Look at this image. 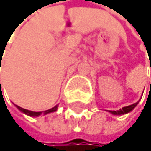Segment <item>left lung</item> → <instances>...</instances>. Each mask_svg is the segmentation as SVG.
Instances as JSON below:
<instances>
[{
    "instance_id": "8db88e82",
    "label": "left lung",
    "mask_w": 151,
    "mask_h": 151,
    "mask_svg": "<svg viewBox=\"0 0 151 151\" xmlns=\"http://www.w3.org/2000/svg\"><path fill=\"white\" fill-rule=\"evenodd\" d=\"M151 85V83H150ZM139 104V101L138 102H136V104H134L132 105H129V106H125V107H123V108H121L119 109V110H117V111H110L112 114H114V115H122V114H126V113H128V112H130L131 110H133L134 108H135L137 106V104Z\"/></svg>"
}]
</instances>
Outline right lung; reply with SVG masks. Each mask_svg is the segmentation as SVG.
<instances>
[{"label":"right lung","mask_w":151,"mask_h":151,"mask_svg":"<svg viewBox=\"0 0 151 151\" xmlns=\"http://www.w3.org/2000/svg\"><path fill=\"white\" fill-rule=\"evenodd\" d=\"M0 88H1V81H0ZM16 106H17V105H16ZM17 108H18L20 111H22L23 113H25V114L29 115V116H39V115H40L41 113H42V112H34V111L27 110V109L22 108V107H20V106H17ZM56 109H58V105H55V107H52V108H50V109H47V110H46V111H44V114L50 113V112H55V111H56Z\"/></svg>","instance_id":"add662e5"}]
</instances>
